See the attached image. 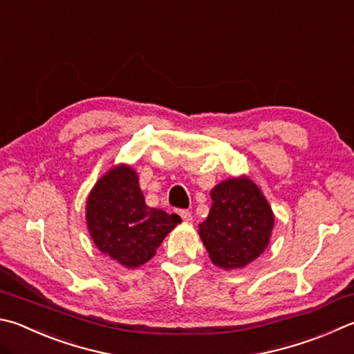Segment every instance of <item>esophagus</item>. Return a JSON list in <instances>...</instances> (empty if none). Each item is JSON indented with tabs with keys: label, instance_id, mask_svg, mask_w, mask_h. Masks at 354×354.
<instances>
[{
	"label": "esophagus",
	"instance_id": "obj_1",
	"mask_svg": "<svg viewBox=\"0 0 354 354\" xmlns=\"http://www.w3.org/2000/svg\"><path fill=\"white\" fill-rule=\"evenodd\" d=\"M179 215H181L184 221H192V214L189 210H179Z\"/></svg>",
	"mask_w": 354,
	"mask_h": 354
}]
</instances>
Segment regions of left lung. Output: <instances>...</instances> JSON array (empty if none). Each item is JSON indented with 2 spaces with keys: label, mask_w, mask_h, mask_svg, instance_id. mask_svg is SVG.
Masks as SVG:
<instances>
[{
  "label": "left lung",
  "mask_w": 354,
  "mask_h": 354,
  "mask_svg": "<svg viewBox=\"0 0 354 354\" xmlns=\"http://www.w3.org/2000/svg\"><path fill=\"white\" fill-rule=\"evenodd\" d=\"M212 207L199 224V236L214 265L239 269L265 252L274 214L261 190L248 176L229 178L210 192Z\"/></svg>",
  "instance_id": "left-lung-1"
}]
</instances>
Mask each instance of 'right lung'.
<instances>
[{
    "label": "right lung",
    "instance_id": "add662e5",
    "mask_svg": "<svg viewBox=\"0 0 354 354\" xmlns=\"http://www.w3.org/2000/svg\"><path fill=\"white\" fill-rule=\"evenodd\" d=\"M179 215L145 204L136 170L119 164L102 176L86 201L89 235L102 254L125 268H138L156 254Z\"/></svg>",
    "mask_w": 354,
    "mask_h": 354
}]
</instances>
